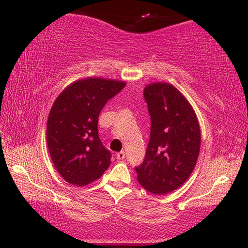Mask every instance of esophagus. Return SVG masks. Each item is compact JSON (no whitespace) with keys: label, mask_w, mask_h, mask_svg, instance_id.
<instances>
[{"label":"esophagus","mask_w":248,"mask_h":248,"mask_svg":"<svg viewBox=\"0 0 248 248\" xmlns=\"http://www.w3.org/2000/svg\"><path fill=\"white\" fill-rule=\"evenodd\" d=\"M116 157L118 158V159H124V157H125V153H124V151H120V152H118L116 154Z\"/></svg>","instance_id":"34e87169"}]
</instances>
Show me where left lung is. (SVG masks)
<instances>
[{
  "label": "left lung",
  "instance_id": "obj_1",
  "mask_svg": "<svg viewBox=\"0 0 248 248\" xmlns=\"http://www.w3.org/2000/svg\"><path fill=\"white\" fill-rule=\"evenodd\" d=\"M151 116L144 161L136 167L138 182L154 195L177 189L194 170L201 133L194 108L170 83H151L143 91Z\"/></svg>",
  "mask_w": 248,
  "mask_h": 248
}]
</instances>
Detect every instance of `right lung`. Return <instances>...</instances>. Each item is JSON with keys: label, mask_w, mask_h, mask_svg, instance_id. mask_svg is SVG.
<instances>
[{"label": "right lung", "mask_w": 248, "mask_h": 248, "mask_svg": "<svg viewBox=\"0 0 248 248\" xmlns=\"http://www.w3.org/2000/svg\"><path fill=\"white\" fill-rule=\"evenodd\" d=\"M125 82L102 78L78 79L62 91L47 123V144L56 170L65 182L82 187L97 180L111 154L98 137L103 107Z\"/></svg>", "instance_id": "right-lung-1"}]
</instances>
